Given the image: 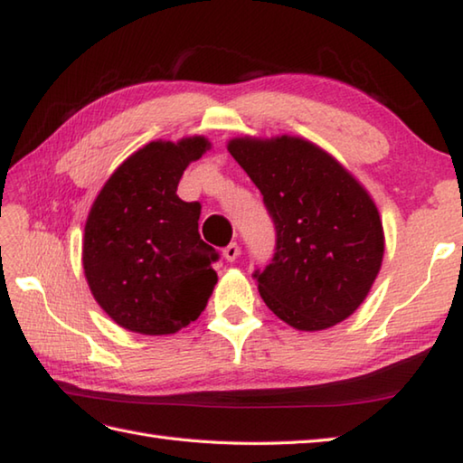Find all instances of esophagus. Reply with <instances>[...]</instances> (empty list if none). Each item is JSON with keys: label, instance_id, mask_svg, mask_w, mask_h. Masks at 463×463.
I'll return each instance as SVG.
<instances>
[{"label": "esophagus", "instance_id": "esophagus-1", "mask_svg": "<svg viewBox=\"0 0 463 463\" xmlns=\"http://www.w3.org/2000/svg\"><path fill=\"white\" fill-rule=\"evenodd\" d=\"M238 256H240V246L235 241H232L230 246L223 248V258L228 261H235V260H238Z\"/></svg>", "mask_w": 463, "mask_h": 463}]
</instances>
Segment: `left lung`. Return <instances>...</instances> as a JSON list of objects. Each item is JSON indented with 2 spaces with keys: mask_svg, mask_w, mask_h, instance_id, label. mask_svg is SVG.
Segmentation results:
<instances>
[{
  "mask_svg": "<svg viewBox=\"0 0 463 463\" xmlns=\"http://www.w3.org/2000/svg\"><path fill=\"white\" fill-rule=\"evenodd\" d=\"M228 149L274 222V256L254 269L266 307L298 330H322L351 317L367 298L385 251L367 191L304 138H233Z\"/></svg>",
  "mask_w": 463,
  "mask_h": 463,
  "instance_id": "8db88e82",
  "label": "left lung"
}]
</instances>
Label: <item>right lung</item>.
I'll return each mask as SVG.
<instances>
[{"instance_id": "right-lung-1", "label": "right lung", "mask_w": 463, "mask_h": 463, "mask_svg": "<svg viewBox=\"0 0 463 463\" xmlns=\"http://www.w3.org/2000/svg\"><path fill=\"white\" fill-rule=\"evenodd\" d=\"M207 146L203 137L143 146L112 173L86 220V280L100 308L133 333H177L217 282L220 254L197 230L202 203L177 195L183 171Z\"/></svg>"}]
</instances>
